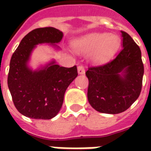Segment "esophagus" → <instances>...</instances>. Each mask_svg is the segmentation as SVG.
Wrapping results in <instances>:
<instances>
[{
  "label": "esophagus",
  "instance_id": "esophagus-1",
  "mask_svg": "<svg viewBox=\"0 0 151 151\" xmlns=\"http://www.w3.org/2000/svg\"><path fill=\"white\" fill-rule=\"evenodd\" d=\"M78 72L79 74H84L85 73V69L82 65H79L78 67Z\"/></svg>",
  "mask_w": 151,
  "mask_h": 151
}]
</instances>
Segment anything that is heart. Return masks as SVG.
Returning a JSON list of instances; mask_svg holds the SVG:
<instances>
[{
    "label": "heart",
    "instance_id": "heart-1",
    "mask_svg": "<svg viewBox=\"0 0 151 151\" xmlns=\"http://www.w3.org/2000/svg\"><path fill=\"white\" fill-rule=\"evenodd\" d=\"M120 40L115 35L92 33L80 38L74 43V48L79 53L91 52V58L96 63L105 62L116 52Z\"/></svg>",
    "mask_w": 151,
    "mask_h": 151
}]
</instances>
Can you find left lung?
<instances>
[{"label":"left lung","mask_w":151,"mask_h":151,"mask_svg":"<svg viewBox=\"0 0 151 151\" xmlns=\"http://www.w3.org/2000/svg\"><path fill=\"white\" fill-rule=\"evenodd\" d=\"M122 49L116 58L103 65L89 67L87 98L102 113L123 112L139 97L144 66L142 52L129 35L121 31Z\"/></svg>","instance_id":"1"}]
</instances>
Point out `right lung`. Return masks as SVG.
<instances>
[{
  "label": "right lung",
  "mask_w": 151,
  "mask_h": 151,
  "mask_svg": "<svg viewBox=\"0 0 151 151\" xmlns=\"http://www.w3.org/2000/svg\"><path fill=\"white\" fill-rule=\"evenodd\" d=\"M63 33L54 27L35 29L19 43L10 60L8 86L15 108L32 119L49 120L62 107L64 95L78 76L77 66L61 67L52 60L41 69L32 70L27 65L35 46L40 43H60Z\"/></svg>",
  "instance_id": "obj_1"
}]
</instances>
